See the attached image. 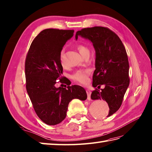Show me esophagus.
<instances>
[{"mask_svg":"<svg viewBox=\"0 0 152 152\" xmlns=\"http://www.w3.org/2000/svg\"><path fill=\"white\" fill-rule=\"evenodd\" d=\"M86 93H87V99L90 100H91V91L89 89L86 90Z\"/></svg>","mask_w":152,"mask_h":152,"instance_id":"1","label":"esophagus"}]
</instances>
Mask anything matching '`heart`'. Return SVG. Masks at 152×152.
I'll return each mask as SVG.
<instances>
[{
    "label": "heart",
    "mask_w": 152,
    "mask_h": 152,
    "mask_svg": "<svg viewBox=\"0 0 152 152\" xmlns=\"http://www.w3.org/2000/svg\"><path fill=\"white\" fill-rule=\"evenodd\" d=\"M77 50H78L80 54L83 56L86 54H89V50L86 46L83 45H79L77 46ZM59 61L63 67H65V63L64 62V50H61L59 54ZM90 75V71L87 69L78 70L76 71L72 75V79L76 82L80 83L86 84L89 81V76Z\"/></svg>",
    "instance_id": "b5f03b06"
}]
</instances>
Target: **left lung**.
<instances>
[{
  "label": "left lung",
  "instance_id": "8db88e82",
  "mask_svg": "<svg viewBox=\"0 0 152 152\" xmlns=\"http://www.w3.org/2000/svg\"><path fill=\"white\" fill-rule=\"evenodd\" d=\"M82 36L93 43L96 52L93 86L97 88L91 94L92 100H104L109 111L107 117L121 107L129 84V61L126 48L119 37L106 27L83 28L76 34V39Z\"/></svg>",
  "mask_w": 152,
  "mask_h": 152
}]
</instances>
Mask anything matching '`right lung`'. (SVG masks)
Masks as SVG:
<instances>
[{
    "label": "right lung",
    "instance_id": "add662e5",
    "mask_svg": "<svg viewBox=\"0 0 152 152\" xmlns=\"http://www.w3.org/2000/svg\"><path fill=\"white\" fill-rule=\"evenodd\" d=\"M74 31L54 28L43 30L33 40L26 57L27 93L38 117L48 125L58 124L65 118L72 99L86 100L87 97L86 90L77 85L67 86V89L55 87L58 79L61 83L69 82L66 77L62 78L59 54Z\"/></svg>",
    "mask_w": 152,
    "mask_h": 152
}]
</instances>
